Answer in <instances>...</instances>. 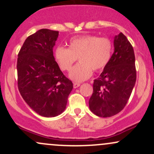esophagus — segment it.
I'll return each mask as SVG.
<instances>
[{
    "mask_svg": "<svg viewBox=\"0 0 154 154\" xmlns=\"http://www.w3.org/2000/svg\"><path fill=\"white\" fill-rule=\"evenodd\" d=\"M73 86H74V88H78V87H79V86H80V83H79V82H75V83H74Z\"/></svg>",
    "mask_w": 154,
    "mask_h": 154,
    "instance_id": "obj_1",
    "label": "esophagus"
}]
</instances>
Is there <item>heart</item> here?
Instances as JSON below:
<instances>
[{
	"mask_svg": "<svg viewBox=\"0 0 154 154\" xmlns=\"http://www.w3.org/2000/svg\"><path fill=\"white\" fill-rule=\"evenodd\" d=\"M113 44L107 38L95 35L75 37L69 40L68 48L57 46L54 57L62 71H69L77 58L79 63L72 68L69 78L75 82L89 79L94 71H100L110 62Z\"/></svg>",
	"mask_w": 154,
	"mask_h": 154,
	"instance_id": "heart-1",
	"label": "heart"
}]
</instances>
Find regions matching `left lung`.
Here are the masks:
<instances>
[{"label":"left lung","mask_w":154,"mask_h":154,"mask_svg":"<svg viewBox=\"0 0 154 154\" xmlns=\"http://www.w3.org/2000/svg\"><path fill=\"white\" fill-rule=\"evenodd\" d=\"M110 62L93 82L90 109L100 117H110L126 106L136 82L133 48L123 33L114 37Z\"/></svg>","instance_id":"left-lung-1"}]
</instances>
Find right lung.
I'll use <instances>...</instances> for the list:
<instances>
[{
	"label": "right lung",
	"mask_w": 154,
	"mask_h": 154,
	"mask_svg": "<svg viewBox=\"0 0 154 154\" xmlns=\"http://www.w3.org/2000/svg\"><path fill=\"white\" fill-rule=\"evenodd\" d=\"M59 32L41 29L26 39L17 59L19 93L37 114L54 117L66 109L73 84L55 61L53 48Z\"/></svg>",
	"instance_id": "obj_1"
}]
</instances>
